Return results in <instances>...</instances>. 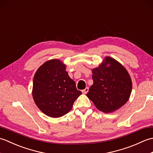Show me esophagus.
<instances>
[{
    "label": "esophagus",
    "instance_id": "1",
    "mask_svg": "<svg viewBox=\"0 0 153 153\" xmlns=\"http://www.w3.org/2000/svg\"><path fill=\"white\" fill-rule=\"evenodd\" d=\"M88 91H89V88H88V87H86L85 89L82 90V93L83 94H86V93H87V92H88Z\"/></svg>",
    "mask_w": 153,
    "mask_h": 153
}]
</instances>
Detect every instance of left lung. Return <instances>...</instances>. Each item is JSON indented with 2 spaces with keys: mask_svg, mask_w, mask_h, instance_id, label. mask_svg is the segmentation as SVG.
Here are the masks:
<instances>
[{
  "mask_svg": "<svg viewBox=\"0 0 153 153\" xmlns=\"http://www.w3.org/2000/svg\"><path fill=\"white\" fill-rule=\"evenodd\" d=\"M93 84L87 97L97 108L111 113L128 102L132 89L131 77L126 68L114 58L106 56L92 70Z\"/></svg>",
  "mask_w": 153,
  "mask_h": 153,
  "instance_id": "left-lung-1",
  "label": "left lung"
}]
</instances>
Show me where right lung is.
I'll return each instance as SVG.
<instances>
[{"instance_id":"obj_1","label":"right lung","mask_w":153,"mask_h":153,"mask_svg":"<svg viewBox=\"0 0 153 153\" xmlns=\"http://www.w3.org/2000/svg\"><path fill=\"white\" fill-rule=\"evenodd\" d=\"M58 59L45 62L33 77L32 95L35 103L45 114L59 118L72 108L76 99L82 94Z\"/></svg>"}]
</instances>
